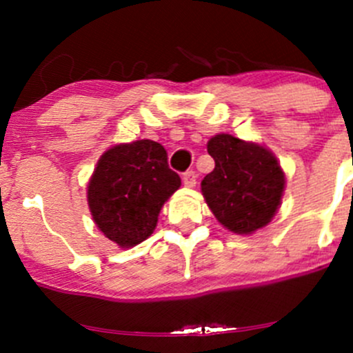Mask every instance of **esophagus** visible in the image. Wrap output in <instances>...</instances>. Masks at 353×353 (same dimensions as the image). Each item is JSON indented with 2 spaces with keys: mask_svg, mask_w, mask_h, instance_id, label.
<instances>
[{
  "mask_svg": "<svg viewBox=\"0 0 353 353\" xmlns=\"http://www.w3.org/2000/svg\"><path fill=\"white\" fill-rule=\"evenodd\" d=\"M196 172H194V170H186V172L183 174V183H184V186H188V188H193V186H196Z\"/></svg>",
  "mask_w": 353,
  "mask_h": 353,
  "instance_id": "obj_1",
  "label": "esophagus"
}]
</instances>
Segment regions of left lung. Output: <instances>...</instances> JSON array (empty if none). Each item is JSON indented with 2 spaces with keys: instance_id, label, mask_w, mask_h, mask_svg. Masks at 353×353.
<instances>
[{
  "instance_id": "obj_1",
  "label": "left lung",
  "mask_w": 353,
  "mask_h": 353,
  "mask_svg": "<svg viewBox=\"0 0 353 353\" xmlns=\"http://www.w3.org/2000/svg\"><path fill=\"white\" fill-rule=\"evenodd\" d=\"M215 169L201 181V193L223 227L251 234L275 215L285 188V176L275 155L232 134L208 141Z\"/></svg>"
}]
</instances>
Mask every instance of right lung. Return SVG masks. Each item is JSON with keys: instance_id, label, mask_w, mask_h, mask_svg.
<instances>
[{"instance_id": "obj_1", "label": "right lung", "mask_w": 353, "mask_h": 353, "mask_svg": "<svg viewBox=\"0 0 353 353\" xmlns=\"http://www.w3.org/2000/svg\"><path fill=\"white\" fill-rule=\"evenodd\" d=\"M181 186L167 152L152 140L116 145L99 160L88 183V206L101 232L133 248L154 232L160 208Z\"/></svg>"}]
</instances>
